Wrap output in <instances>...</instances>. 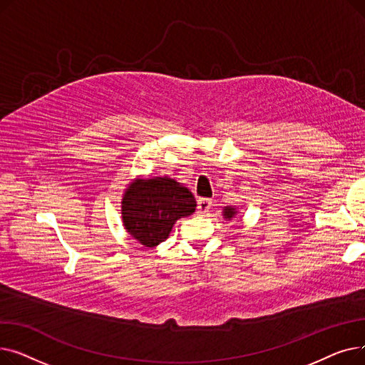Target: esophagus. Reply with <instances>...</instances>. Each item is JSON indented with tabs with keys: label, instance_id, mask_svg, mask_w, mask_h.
I'll list each match as a JSON object with an SVG mask.
<instances>
[{
	"label": "esophagus",
	"instance_id": "34e87169",
	"mask_svg": "<svg viewBox=\"0 0 365 365\" xmlns=\"http://www.w3.org/2000/svg\"><path fill=\"white\" fill-rule=\"evenodd\" d=\"M212 200L208 198H200L197 201V208H198V213L200 215H207L210 212V208H212Z\"/></svg>",
	"mask_w": 365,
	"mask_h": 365
}]
</instances>
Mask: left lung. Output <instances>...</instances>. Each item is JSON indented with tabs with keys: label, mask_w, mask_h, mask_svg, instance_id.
Wrapping results in <instances>:
<instances>
[{
	"label": "left lung",
	"mask_w": 365,
	"mask_h": 365,
	"mask_svg": "<svg viewBox=\"0 0 365 365\" xmlns=\"http://www.w3.org/2000/svg\"><path fill=\"white\" fill-rule=\"evenodd\" d=\"M223 213H225L223 216H225L226 219H231V217H234V216H235V213H237V212H235V208H232V207H226Z\"/></svg>",
	"instance_id": "obj_1"
}]
</instances>
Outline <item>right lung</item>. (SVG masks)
Returning <instances> with one entry per match:
<instances>
[{
    "mask_svg": "<svg viewBox=\"0 0 365 365\" xmlns=\"http://www.w3.org/2000/svg\"><path fill=\"white\" fill-rule=\"evenodd\" d=\"M189 189L170 178L134 182L123 198V222L127 232L146 247H155L180 217L195 212Z\"/></svg>",
    "mask_w": 365,
    "mask_h": 365,
    "instance_id": "1",
    "label": "right lung"
}]
</instances>
